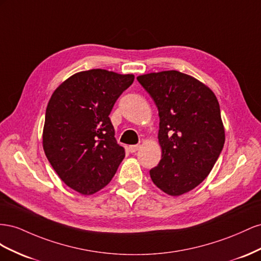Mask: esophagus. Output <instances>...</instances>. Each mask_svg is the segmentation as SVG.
<instances>
[{"label": "esophagus", "mask_w": 261, "mask_h": 261, "mask_svg": "<svg viewBox=\"0 0 261 261\" xmlns=\"http://www.w3.org/2000/svg\"><path fill=\"white\" fill-rule=\"evenodd\" d=\"M140 148V145L139 144H136V145H130L129 146V150L131 153H136L138 150Z\"/></svg>", "instance_id": "obj_1"}]
</instances>
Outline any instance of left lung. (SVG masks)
I'll return each mask as SVG.
<instances>
[{
    "label": "left lung",
    "instance_id": "obj_1",
    "mask_svg": "<svg viewBox=\"0 0 261 261\" xmlns=\"http://www.w3.org/2000/svg\"><path fill=\"white\" fill-rule=\"evenodd\" d=\"M159 109L162 160L150 170L169 196L196 188L210 174L225 142L219 101L197 79L178 71L137 77Z\"/></svg>",
    "mask_w": 261,
    "mask_h": 261
}]
</instances>
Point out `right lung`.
<instances>
[{
    "label": "right lung",
    "mask_w": 261,
    "mask_h": 261,
    "mask_svg": "<svg viewBox=\"0 0 261 261\" xmlns=\"http://www.w3.org/2000/svg\"><path fill=\"white\" fill-rule=\"evenodd\" d=\"M133 74L94 69L65 80L48 102L42 145L66 186L88 196L113 179L124 159L109 115Z\"/></svg>",
    "instance_id": "right-lung-1"
}]
</instances>
